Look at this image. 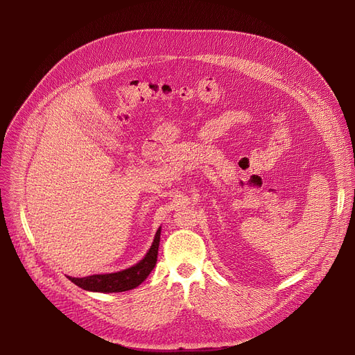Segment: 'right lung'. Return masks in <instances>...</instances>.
I'll return each instance as SVG.
<instances>
[{
	"instance_id": "obj_1",
	"label": "right lung",
	"mask_w": 355,
	"mask_h": 355,
	"mask_svg": "<svg viewBox=\"0 0 355 355\" xmlns=\"http://www.w3.org/2000/svg\"><path fill=\"white\" fill-rule=\"evenodd\" d=\"M159 236L161 227L157 230L155 239L153 241V246L149 248L145 257L138 262L137 265L130 266L125 270L115 272V273H105V275H92L86 277H70V281L78 285L85 291L92 292H125L139 286L151 270L155 268L157 256H158V246H159Z\"/></svg>"
}]
</instances>
